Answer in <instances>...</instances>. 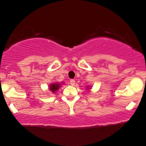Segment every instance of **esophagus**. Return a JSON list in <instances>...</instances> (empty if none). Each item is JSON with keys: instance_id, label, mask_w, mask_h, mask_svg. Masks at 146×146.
<instances>
[{"instance_id": "esophagus-1", "label": "esophagus", "mask_w": 146, "mask_h": 146, "mask_svg": "<svg viewBox=\"0 0 146 146\" xmlns=\"http://www.w3.org/2000/svg\"><path fill=\"white\" fill-rule=\"evenodd\" d=\"M75 80L74 79H71V80H70V84L72 85V86H74L75 85Z\"/></svg>"}]
</instances>
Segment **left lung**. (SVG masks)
<instances>
[{
	"mask_svg": "<svg viewBox=\"0 0 146 146\" xmlns=\"http://www.w3.org/2000/svg\"><path fill=\"white\" fill-rule=\"evenodd\" d=\"M86 88H87V90H90V89H91V86H86Z\"/></svg>",
	"mask_w": 146,
	"mask_h": 146,
	"instance_id": "1",
	"label": "left lung"
}]
</instances>
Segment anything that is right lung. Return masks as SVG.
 Instances as JSON below:
<instances>
[{
	"label": "right lung",
	"mask_w": 146,
	"mask_h": 146,
	"mask_svg": "<svg viewBox=\"0 0 146 146\" xmlns=\"http://www.w3.org/2000/svg\"><path fill=\"white\" fill-rule=\"evenodd\" d=\"M61 84H62L57 83H57L50 84V86H49V89H50V92H52V93H55V92H57V90L61 87Z\"/></svg>",
	"instance_id": "obj_1"
}]
</instances>
